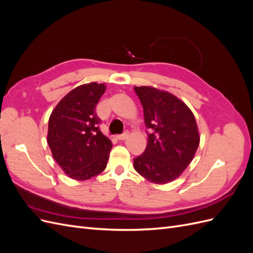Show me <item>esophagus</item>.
I'll list each match as a JSON object with an SVG mask.
<instances>
[{
    "instance_id": "34e87169",
    "label": "esophagus",
    "mask_w": 253,
    "mask_h": 253,
    "mask_svg": "<svg viewBox=\"0 0 253 253\" xmlns=\"http://www.w3.org/2000/svg\"><path fill=\"white\" fill-rule=\"evenodd\" d=\"M128 137V133L127 132H126V133H124L122 135H118V136H116V138L118 139V140H126V138Z\"/></svg>"
}]
</instances>
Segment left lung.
<instances>
[{"label": "left lung", "instance_id": "1", "mask_svg": "<svg viewBox=\"0 0 253 253\" xmlns=\"http://www.w3.org/2000/svg\"><path fill=\"white\" fill-rule=\"evenodd\" d=\"M143 108L148 144L134 158V169L156 185L178 178L192 162L200 144V132L188 105L169 91L135 86Z\"/></svg>", "mask_w": 253, "mask_h": 253}]
</instances>
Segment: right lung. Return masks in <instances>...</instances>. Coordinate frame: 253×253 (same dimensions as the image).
I'll list each match as a JSON object with an SVG mask.
<instances>
[{
  "label": "right lung",
  "instance_id": "obj_1",
  "mask_svg": "<svg viewBox=\"0 0 253 253\" xmlns=\"http://www.w3.org/2000/svg\"><path fill=\"white\" fill-rule=\"evenodd\" d=\"M104 83L90 82L65 95L48 120L47 143L52 157L73 179L87 180L108 165L112 141L98 125L95 108L104 94Z\"/></svg>",
  "mask_w": 253,
  "mask_h": 253
}]
</instances>
